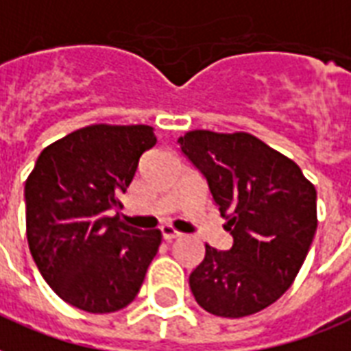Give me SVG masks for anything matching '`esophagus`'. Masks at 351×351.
<instances>
[{
    "label": "esophagus",
    "mask_w": 351,
    "mask_h": 351,
    "mask_svg": "<svg viewBox=\"0 0 351 351\" xmlns=\"http://www.w3.org/2000/svg\"><path fill=\"white\" fill-rule=\"evenodd\" d=\"M160 232H162V235H164L165 241H173L176 239V237H180V232L178 230H175L173 226H169V224H164L162 228H160Z\"/></svg>",
    "instance_id": "esophagus-1"
}]
</instances>
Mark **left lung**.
<instances>
[{"instance_id": "1", "label": "left lung", "mask_w": 351, "mask_h": 351, "mask_svg": "<svg viewBox=\"0 0 351 351\" xmlns=\"http://www.w3.org/2000/svg\"><path fill=\"white\" fill-rule=\"evenodd\" d=\"M202 173L234 245H206L189 276L202 309L241 318L282 296L304 265L317 232V189L282 152L248 132L191 130L178 138Z\"/></svg>"}]
</instances>
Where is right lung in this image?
Returning a JSON list of instances; mask_svg holds the SVG:
<instances>
[{"instance_id":"1","label":"right lung","mask_w":351,"mask_h":351,"mask_svg":"<svg viewBox=\"0 0 351 351\" xmlns=\"http://www.w3.org/2000/svg\"><path fill=\"white\" fill-rule=\"evenodd\" d=\"M154 145L149 125H90L40 152L25 182L27 241L40 274L69 306L114 313L140 293L162 232L108 213Z\"/></svg>"}]
</instances>
